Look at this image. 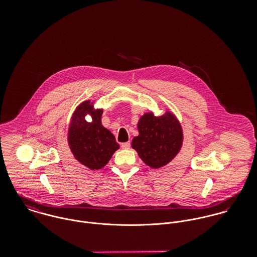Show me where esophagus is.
<instances>
[{
  "mask_svg": "<svg viewBox=\"0 0 257 257\" xmlns=\"http://www.w3.org/2000/svg\"><path fill=\"white\" fill-rule=\"evenodd\" d=\"M131 147V143H123L121 144V148L122 149H128Z\"/></svg>",
  "mask_w": 257,
  "mask_h": 257,
  "instance_id": "obj_1",
  "label": "esophagus"
}]
</instances>
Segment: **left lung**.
<instances>
[{
    "instance_id": "left-lung-1",
    "label": "left lung",
    "mask_w": 257,
    "mask_h": 257,
    "mask_svg": "<svg viewBox=\"0 0 257 257\" xmlns=\"http://www.w3.org/2000/svg\"><path fill=\"white\" fill-rule=\"evenodd\" d=\"M139 136L132 147L147 166L158 169L171 162L183 146L182 125L176 115L166 111L159 116L152 111L145 112L138 122Z\"/></svg>"
}]
</instances>
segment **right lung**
<instances>
[{
  "label": "right lung",
  "mask_w": 257,
  "mask_h": 257,
  "mask_svg": "<svg viewBox=\"0 0 257 257\" xmlns=\"http://www.w3.org/2000/svg\"><path fill=\"white\" fill-rule=\"evenodd\" d=\"M95 102H82L70 119L67 142L74 158L91 170L103 168L119 148L113 135L102 124L103 109H95ZM89 114L91 122L85 119Z\"/></svg>",
  "instance_id": "1"
}]
</instances>
